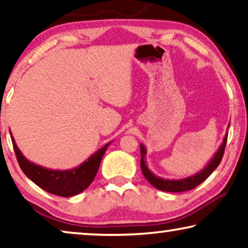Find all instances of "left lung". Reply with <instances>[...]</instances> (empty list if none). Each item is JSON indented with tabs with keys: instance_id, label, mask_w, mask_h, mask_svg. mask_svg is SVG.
Masks as SVG:
<instances>
[{
	"instance_id": "obj_1",
	"label": "left lung",
	"mask_w": 248,
	"mask_h": 248,
	"mask_svg": "<svg viewBox=\"0 0 248 248\" xmlns=\"http://www.w3.org/2000/svg\"><path fill=\"white\" fill-rule=\"evenodd\" d=\"M227 136L228 134L225 135L223 142L219 146L218 150L216 151L212 159L208 161L204 168L201 171L196 172L195 175H191L189 177L183 179H168V178H162L150 170L148 168V164L146 161L147 156V149L143 143H140V154H141V160H140V167H141V171L145 176V178L155 188L162 191H168V193H182V191H187L190 189H194L195 187H197L199 184H202L204 180H206L210 176L215 169L218 167L220 164L221 158L224 156V150L225 146H226L227 141Z\"/></svg>"
}]
</instances>
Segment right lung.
Returning <instances> with one entry per match:
<instances>
[{"label":"right lung","mask_w":248,"mask_h":248,"mask_svg":"<svg viewBox=\"0 0 248 248\" xmlns=\"http://www.w3.org/2000/svg\"><path fill=\"white\" fill-rule=\"evenodd\" d=\"M10 135L18 165L25 173V176L47 193L61 196V197H72V196L82 193L84 189H87L97 175L99 166H100L107 148L112 142L106 143L93 155H91L88 158V160H84L82 164L77 166V167L66 169V170H58V169L42 167V166L30 161L18 149L12 132H10Z\"/></svg>","instance_id":"1"}]
</instances>
